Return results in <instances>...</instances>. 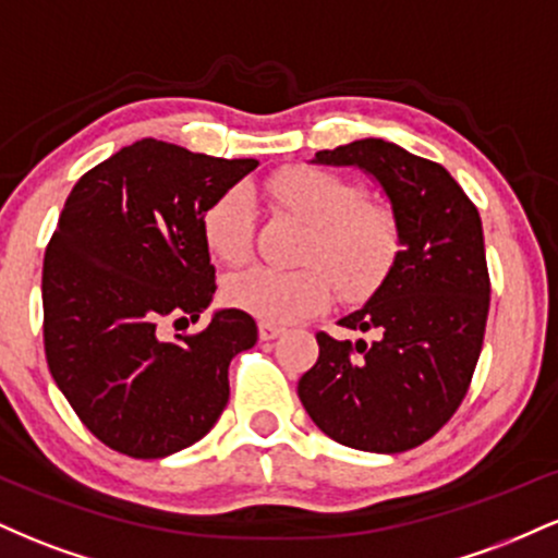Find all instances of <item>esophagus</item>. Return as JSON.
Segmentation results:
<instances>
[{
  "mask_svg": "<svg viewBox=\"0 0 558 558\" xmlns=\"http://www.w3.org/2000/svg\"><path fill=\"white\" fill-rule=\"evenodd\" d=\"M283 328H280V325H272V323H265V319H262L259 323V338L262 341H275V338L278 336H283Z\"/></svg>",
  "mask_w": 558,
  "mask_h": 558,
  "instance_id": "1",
  "label": "esophagus"
}]
</instances>
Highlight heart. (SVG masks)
Returning a JSON list of instances; mask_svg holds the SVG:
<instances>
[{"label": "heart", "mask_w": 558, "mask_h": 558, "mask_svg": "<svg viewBox=\"0 0 558 558\" xmlns=\"http://www.w3.org/2000/svg\"><path fill=\"white\" fill-rule=\"evenodd\" d=\"M265 194L278 209L310 226L299 248L301 267H248L228 278L233 306L272 325L325 310L332 296H373L401 252L399 217L388 204L367 198L360 183L312 165H291L267 178ZM202 233L209 252L226 265L252 254L254 204L246 189H230L207 207Z\"/></svg>", "instance_id": "1"}]
</instances>
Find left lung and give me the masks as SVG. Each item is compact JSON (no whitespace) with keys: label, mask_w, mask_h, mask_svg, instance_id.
Here are the masks:
<instances>
[{"label":"left lung","mask_w":558,"mask_h":558,"mask_svg":"<svg viewBox=\"0 0 558 558\" xmlns=\"http://www.w3.org/2000/svg\"><path fill=\"white\" fill-rule=\"evenodd\" d=\"M319 165H351L375 178L399 217L393 270L341 328L375 341L317 332L319 356L299 399L328 438L401 453L433 438L466 396L490 306L483 222L444 165L383 138L317 151Z\"/></svg>","instance_id":"left-lung-1"}]
</instances>
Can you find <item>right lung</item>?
I'll list each match as a JSON object with an SVG mask.
<instances>
[{
    "mask_svg": "<svg viewBox=\"0 0 558 558\" xmlns=\"http://www.w3.org/2000/svg\"><path fill=\"white\" fill-rule=\"evenodd\" d=\"M257 159L194 155L141 138L81 178L44 254V351L57 388L112 451L162 459L215 427L228 367L257 323L220 310L194 336L159 328L215 296L202 217Z\"/></svg>",
    "mask_w": 558,
    "mask_h": 558,
    "instance_id": "obj_1",
    "label": "right lung"
}]
</instances>
